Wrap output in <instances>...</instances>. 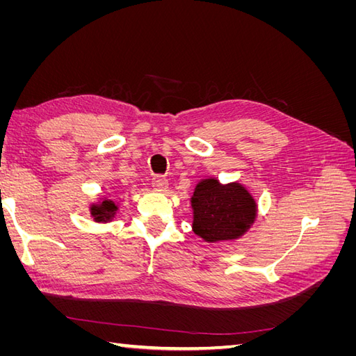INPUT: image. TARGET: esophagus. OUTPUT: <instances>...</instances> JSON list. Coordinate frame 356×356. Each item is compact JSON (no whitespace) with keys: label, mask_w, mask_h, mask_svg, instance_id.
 <instances>
[{"label":"esophagus","mask_w":356,"mask_h":356,"mask_svg":"<svg viewBox=\"0 0 356 356\" xmlns=\"http://www.w3.org/2000/svg\"><path fill=\"white\" fill-rule=\"evenodd\" d=\"M152 184H153L154 190L165 191V190L168 188V184H169V182H168V179H166L165 177H160V175H157V177H154V178H153Z\"/></svg>","instance_id":"34e87169"}]
</instances>
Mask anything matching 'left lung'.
Wrapping results in <instances>:
<instances>
[{
    "mask_svg": "<svg viewBox=\"0 0 356 356\" xmlns=\"http://www.w3.org/2000/svg\"><path fill=\"white\" fill-rule=\"evenodd\" d=\"M190 203L191 229L208 243L241 239L252 227L258 213L257 200L241 182L221 184L213 177L197 182Z\"/></svg>",
    "mask_w": 356,
    "mask_h": 356,
    "instance_id": "8db88e82",
    "label": "left lung"
}]
</instances>
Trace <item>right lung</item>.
<instances>
[{
    "mask_svg": "<svg viewBox=\"0 0 356 356\" xmlns=\"http://www.w3.org/2000/svg\"><path fill=\"white\" fill-rule=\"evenodd\" d=\"M118 208H120V203L117 202V199L99 197V200L90 203L89 211H90V217L93 218L95 222L106 224V222H111L115 218Z\"/></svg>",
    "mask_w": 356,
    "mask_h": 356,
    "instance_id": "1",
    "label": "right lung"
}]
</instances>
